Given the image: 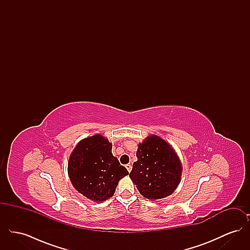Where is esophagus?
Wrapping results in <instances>:
<instances>
[{"instance_id": "esophagus-1", "label": "esophagus", "mask_w": 250, "mask_h": 250, "mask_svg": "<svg viewBox=\"0 0 250 250\" xmlns=\"http://www.w3.org/2000/svg\"><path fill=\"white\" fill-rule=\"evenodd\" d=\"M125 167H126L127 171H128V172H130L131 169H132V166H131L130 164H127V165H125Z\"/></svg>"}]
</instances>
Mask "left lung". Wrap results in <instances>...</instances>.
Wrapping results in <instances>:
<instances>
[{"instance_id":"1","label":"left lung","mask_w":250,"mask_h":250,"mask_svg":"<svg viewBox=\"0 0 250 250\" xmlns=\"http://www.w3.org/2000/svg\"><path fill=\"white\" fill-rule=\"evenodd\" d=\"M138 161L133 163L130 176L143 197L163 199L178 187L182 165L171 146L157 136L148 137L140 143Z\"/></svg>"}]
</instances>
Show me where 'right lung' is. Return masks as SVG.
<instances>
[{"mask_svg": "<svg viewBox=\"0 0 250 250\" xmlns=\"http://www.w3.org/2000/svg\"><path fill=\"white\" fill-rule=\"evenodd\" d=\"M111 143L101 135L78 143L68 161V173L74 188L94 202L112 197L120 179L128 174L111 154Z\"/></svg>", "mask_w": 250, "mask_h": 250, "instance_id": "add662e5", "label": "right lung"}]
</instances>
